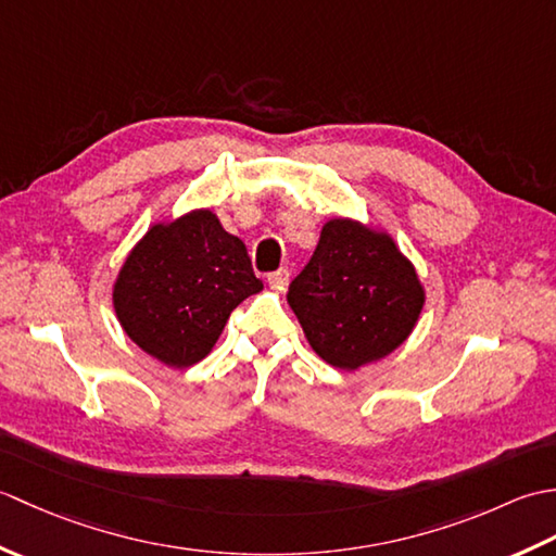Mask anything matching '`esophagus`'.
Returning a JSON list of instances; mask_svg holds the SVG:
<instances>
[{"mask_svg":"<svg viewBox=\"0 0 556 556\" xmlns=\"http://www.w3.org/2000/svg\"><path fill=\"white\" fill-rule=\"evenodd\" d=\"M267 285H269L271 289H285V287L289 285V269L281 267V269H277V271H271V275L267 277Z\"/></svg>","mask_w":556,"mask_h":556,"instance_id":"34e87169","label":"esophagus"}]
</instances>
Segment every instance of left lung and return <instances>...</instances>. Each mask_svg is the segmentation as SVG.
Instances as JSON below:
<instances>
[{
  "label": "left lung",
  "instance_id": "left-lung-1",
  "mask_svg": "<svg viewBox=\"0 0 556 556\" xmlns=\"http://www.w3.org/2000/svg\"><path fill=\"white\" fill-rule=\"evenodd\" d=\"M416 269L394 241L358 222H327L311 263L289 287V305L313 351L341 370L404 344L422 311Z\"/></svg>",
  "mask_w": 556,
  "mask_h": 556
}]
</instances>
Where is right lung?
Listing matches in <instances>:
<instances>
[{"label":"right lung","mask_w":556,"mask_h":556,"mask_svg":"<svg viewBox=\"0 0 556 556\" xmlns=\"http://www.w3.org/2000/svg\"><path fill=\"white\" fill-rule=\"evenodd\" d=\"M263 289L241 239L210 210L152 227L119 271L114 311L126 334L172 365L205 358L231 311Z\"/></svg>","instance_id":"1"}]
</instances>
